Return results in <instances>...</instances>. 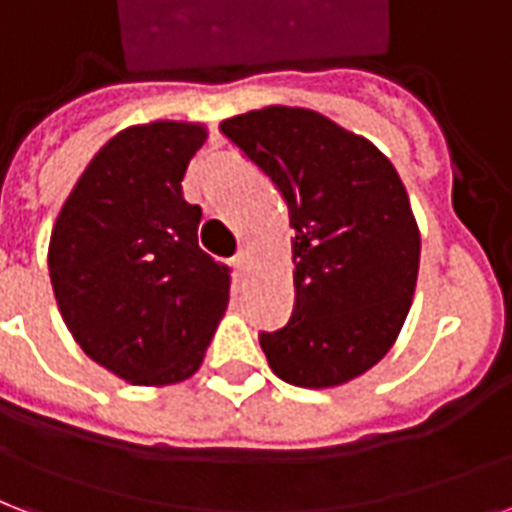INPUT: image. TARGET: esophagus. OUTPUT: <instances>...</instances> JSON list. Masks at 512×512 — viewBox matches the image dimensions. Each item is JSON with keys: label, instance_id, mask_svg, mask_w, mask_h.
<instances>
[{"label": "esophagus", "instance_id": "obj_1", "mask_svg": "<svg viewBox=\"0 0 512 512\" xmlns=\"http://www.w3.org/2000/svg\"><path fill=\"white\" fill-rule=\"evenodd\" d=\"M232 261H235V269L240 272V275H248V269H251V253L240 251Z\"/></svg>", "mask_w": 512, "mask_h": 512}]
</instances>
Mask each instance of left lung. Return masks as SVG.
Returning a JSON list of instances; mask_svg holds the SVG:
<instances>
[{
	"label": "left lung",
	"instance_id": "8db88e82",
	"mask_svg": "<svg viewBox=\"0 0 512 512\" xmlns=\"http://www.w3.org/2000/svg\"><path fill=\"white\" fill-rule=\"evenodd\" d=\"M221 133L277 186L293 227L291 320L261 331L269 368L296 387L366 374L398 339L419 272L406 186L371 141L310 109L267 106Z\"/></svg>",
	"mask_w": 512,
	"mask_h": 512
}]
</instances>
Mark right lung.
Returning a JSON list of instances; mask_svg holds the SVG:
<instances>
[{"mask_svg":"<svg viewBox=\"0 0 512 512\" xmlns=\"http://www.w3.org/2000/svg\"><path fill=\"white\" fill-rule=\"evenodd\" d=\"M205 128L152 122L95 154L55 219V301L98 366L133 384H176L200 368L229 301V267L197 245L200 205L181 181Z\"/></svg>","mask_w":512,"mask_h":512,"instance_id":"right-lung-1","label":"right lung"}]
</instances>
